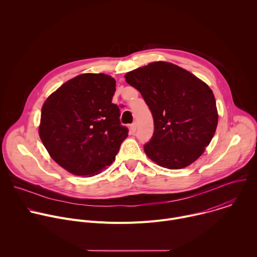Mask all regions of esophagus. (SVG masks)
I'll use <instances>...</instances> for the list:
<instances>
[{
    "label": "esophagus",
    "mask_w": 257,
    "mask_h": 257,
    "mask_svg": "<svg viewBox=\"0 0 257 257\" xmlns=\"http://www.w3.org/2000/svg\"><path fill=\"white\" fill-rule=\"evenodd\" d=\"M136 129H137V124H136V123H132V124L130 125V133H131V134H134L135 131H136Z\"/></svg>",
    "instance_id": "esophagus-1"
}]
</instances>
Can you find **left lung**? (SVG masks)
<instances>
[{"label":"left lung","instance_id":"obj_1","mask_svg":"<svg viewBox=\"0 0 257 257\" xmlns=\"http://www.w3.org/2000/svg\"><path fill=\"white\" fill-rule=\"evenodd\" d=\"M153 114L155 131L144 152L159 166L177 170L195 162L217 126L212 90L189 71L168 62H154L125 75Z\"/></svg>","mask_w":257,"mask_h":257}]
</instances>
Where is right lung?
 I'll use <instances>...</instances> for the list:
<instances>
[{
	"label": "right lung",
	"mask_w": 257,
	"mask_h": 257,
	"mask_svg": "<svg viewBox=\"0 0 257 257\" xmlns=\"http://www.w3.org/2000/svg\"><path fill=\"white\" fill-rule=\"evenodd\" d=\"M116 81L86 73L65 82L42 107L40 137L52 159L77 176L98 174L115 161L128 136L112 102Z\"/></svg>",
	"instance_id": "add662e5"
}]
</instances>
